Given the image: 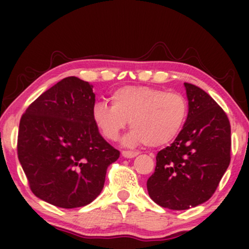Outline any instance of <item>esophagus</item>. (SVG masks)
<instances>
[{"mask_svg": "<svg viewBox=\"0 0 249 249\" xmlns=\"http://www.w3.org/2000/svg\"><path fill=\"white\" fill-rule=\"evenodd\" d=\"M122 156L125 158H134L136 156H138V152H133V151H123Z\"/></svg>", "mask_w": 249, "mask_h": 249, "instance_id": "esophagus-1", "label": "esophagus"}]
</instances>
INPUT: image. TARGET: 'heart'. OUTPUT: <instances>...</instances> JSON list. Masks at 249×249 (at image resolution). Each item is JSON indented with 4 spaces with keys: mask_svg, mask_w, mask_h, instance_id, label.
Returning <instances> with one entry per match:
<instances>
[{
    "mask_svg": "<svg viewBox=\"0 0 249 249\" xmlns=\"http://www.w3.org/2000/svg\"><path fill=\"white\" fill-rule=\"evenodd\" d=\"M111 105L97 103L93 123L108 141H116L130 122L126 145L161 147L171 144L184 128L187 101L181 93L150 87H123L113 91Z\"/></svg>",
    "mask_w": 249,
    "mask_h": 249,
    "instance_id": "b5f03b06",
    "label": "heart"
}]
</instances>
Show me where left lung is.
<instances>
[{"instance_id": "8db88e82", "label": "left lung", "mask_w": 249, "mask_h": 249, "mask_svg": "<svg viewBox=\"0 0 249 249\" xmlns=\"http://www.w3.org/2000/svg\"><path fill=\"white\" fill-rule=\"evenodd\" d=\"M188 113L184 128L156 157L148 196L159 206L181 211L207 201L231 161V125L225 111L202 89L184 83Z\"/></svg>"}]
</instances>
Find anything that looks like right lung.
I'll use <instances>...</instances> for the list:
<instances>
[{
	"label": "right lung",
	"instance_id": "obj_1",
	"mask_svg": "<svg viewBox=\"0 0 249 249\" xmlns=\"http://www.w3.org/2000/svg\"><path fill=\"white\" fill-rule=\"evenodd\" d=\"M92 85L67 77L43 92L19 122L17 154L37 198L62 208L82 207L104 187L119 158L93 123Z\"/></svg>",
	"mask_w": 249,
	"mask_h": 249
}]
</instances>
